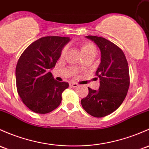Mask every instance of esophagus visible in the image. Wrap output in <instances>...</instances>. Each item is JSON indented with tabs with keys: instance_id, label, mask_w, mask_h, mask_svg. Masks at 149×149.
<instances>
[{
	"instance_id": "1",
	"label": "esophagus",
	"mask_w": 149,
	"mask_h": 149,
	"mask_svg": "<svg viewBox=\"0 0 149 149\" xmlns=\"http://www.w3.org/2000/svg\"><path fill=\"white\" fill-rule=\"evenodd\" d=\"M70 86H71V87L76 88V87L79 86V84H76V83H70Z\"/></svg>"
}]
</instances>
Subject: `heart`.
Listing matches in <instances>:
<instances>
[{"label": "heart", "mask_w": 149, "mask_h": 149, "mask_svg": "<svg viewBox=\"0 0 149 149\" xmlns=\"http://www.w3.org/2000/svg\"><path fill=\"white\" fill-rule=\"evenodd\" d=\"M80 48H81V53L84 56H87V55L90 54H96V48L95 46L93 43H90V42H84L80 44ZM67 51H68V47L64 46L61 50V56H64L66 54Z\"/></svg>", "instance_id": "b5f03b06"}]
</instances>
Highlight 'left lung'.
Segmentation results:
<instances>
[{
    "label": "left lung",
    "instance_id": "left-lung-1",
    "mask_svg": "<svg viewBox=\"0 0 149 149\" xmlns=\"http://www.w3.org/2000/svg\"><path fill=\"white\" fill-rule=\"evenodd\" d=\"M100 48L101 63L95 72L100 79L97 91L88 88V94L81 99L84 110L101 118L115 111L124 101L130 85L129 70L123 51L103 37L88 36Z\"/></svg>",
    "mask_w": 149,
    "mask_h": 149
}]
</instances>
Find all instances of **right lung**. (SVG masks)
<instances>
[{
  "label": "right lung",
  "instance_id": "obj_1",
  "mask_svg": "<svg viewBox=\"0 0 149 149\" xmlns=\"http://www.w3.org/2000/svg\"><path fill=\"white\" fill-rule=\"evenodd\" d=\"M68 37L40 38L26 48L15 68L16 88L21 101L32 111L45 114L60 105L67 82H58L49 72L56 65Z\"/></svg>",
  "mask_w": 149,
  "mask_h": 149
}]
</instances>
